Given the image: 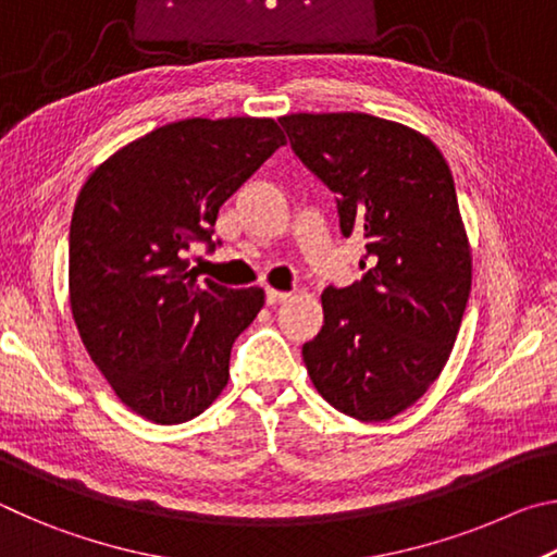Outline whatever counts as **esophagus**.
Here are the masks:
<instances>
[{
  "label": "esophagus",
  "mask_w": 557,
  "mask_h": 557,
  "mask_svg": "<svg viewBox=\"0 0 557 557\" xmlns=\"http://www.w3.org/2000/svg\"><path fill=\"white\" fill-rule=\"evenodd\" d=\"M289 299V292H282V289H272V287H268L265 289V301L270 307H275V305H282V301H287Z\"/></svg>",
  "instance_id": "obj_1"
}]
</instances>
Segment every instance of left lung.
Segmentation results:
<instances>
[{"instance_id": "left-lung-1", "label": "left lung", "mask_w": 557, "mask_h": 557, "mask_svg": "<svg viewBox=\"0 0 557 557\" xmlns=\"http://www.w3.org/2000/svg\"><path fill=\"white\" fill-rule=\"evenodd\" d=\"M292 152L336 196L342 233H363V277L322 295L324 326L301 346L338 412L391 420L445 369L467 309L471 252L455 178L425 135L366 112L280 117Z\"/></svg>"}]
</instances>
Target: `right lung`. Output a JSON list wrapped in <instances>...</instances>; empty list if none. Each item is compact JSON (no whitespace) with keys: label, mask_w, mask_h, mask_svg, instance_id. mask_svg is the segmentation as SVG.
Returning <instances> with one entry per match:
<instances>
[{"label":"right lung","mask_w":557,"mask_h":557,"mask_svg":"<svg viewBox=\"0 0 557 557\" xmlns=\"http://www.w3.org/2000/svg\"><path fill=\"white\" fill-rule=\"evenodd\" d=\"M285 145L270 117L157 127L90 174L69 235L71 309L117 398L157 425L201 414L228 383L231 348L265 305L260 287L199 280L219 209Z\"/></svg>","instance_id":"add662e5"}]
</instances>
